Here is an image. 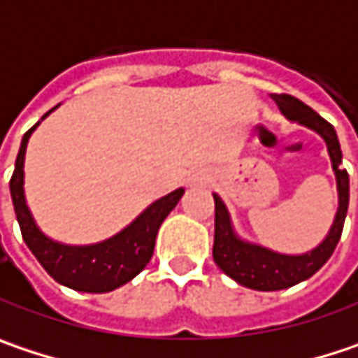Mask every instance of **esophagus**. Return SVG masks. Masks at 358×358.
I'll list each match as a JSON object with an SVG mask.
<instances>
[{
  "instance_id": "obj_1",
  "label": "esophagus",
  "mask_w": 358,
  "mask_h": 358,
  "mask_svg": "<svg viewBox=\"0 0 358 358\" xmlns=\"http://www.w3.org/2000/svg\"><path fill=\"white\" fill-rule=\"evenodd\" d=\"M210 175L206 173V171H199V173H195L192 177V185H206V183H210Z\"/></svg>"
}]
</instances>
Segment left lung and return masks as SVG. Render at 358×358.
Returning <instances> with one entry per match:
<instances>
[{
	"instance_id": "obj_1",
	"label": "left lung",
	"mask_w": 358,
	"mask_h": 358,
	"mask_svg": "<svg viewBox=\"0 0 358 358\" xmlns=\"http://www.w3.org/2000/svg\"><path fill=\"white\" fill-rule=\"evenodd\" d=\"M271 97L275 99V103L279 106L281 114L285 117L318 132L326 141L332 169L336 175V185H338V212H336L328 236L314 250L306 255H281V252L268 250L265 246L241 241L232 230L224 201L214 193V201H216L214 261L217 267L228 277H232L236 283L257 289V292H279V289H287L292 285L310 279L332 257L336 244L341 241L346 210H348V173L341 166L343 150H341V142H338L334 126L294 95L273 93Z\"/></svg>"
}]
</instances>
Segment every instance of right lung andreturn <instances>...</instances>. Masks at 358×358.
I'll return each instance as SVG.
<instances>
[{"label": "right lung", "instance_id": "add662e5", "mask_svg": "<svg viewBox=\"0 0 358 358\" xmlns=\"http://www.w3.org/2000/svg\"><path fill=\"white\" fill-rule=\"evenodd\" d=\"M48 114L42 115V120ZM38 124H34L24 134L15 159V169L10 179L13 210L22 230V238L32 250V255L38 259L44 271L61 285L87 294L114 292L124 283H128L130 279H134L148 265V261L152 259L157 232L185 189L179 187L165 197L157 199L130 226H126L122 232H117L115 236L103 243L90 244V246H69V244L55 243L52 238L40 232L24 197V155H26L28 138Z\"/></svg>", "mask_w": 358, "mask_h": 358}]
</instances>
